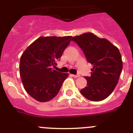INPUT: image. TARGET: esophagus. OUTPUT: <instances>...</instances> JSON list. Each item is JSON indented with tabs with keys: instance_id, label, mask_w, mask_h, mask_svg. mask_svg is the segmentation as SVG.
<instances>
[{
	"instance_id": "esophagus-1",
	"label": "esophagus",
	"mask_w": 133,
	"mask_h": 133,
	"mask_svg": "<svg viewBox=\"0 0 133 133\" xmlns=\"http://www.w3.org/2000/svg\"><path fill=\"white\" fill-rule=\"evenodd\" d=\"M72 76L74 77V78H78V77H80V75H72Z\"/></svg>"
}]
</instances>
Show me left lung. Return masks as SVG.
<instances>
[{
	"label": "left lung",
	"instance_id": "obj_1",
	"mask_svg": "<svg viewBox=\"0 0 133 133\" xmlns=\"http://www.w3.org/2000/svg\"><path fill=\"white\" fill-rule=\"evenodd\" d=\"M72 41L83 50L87 60L93 66L87 84L81 93L92 101L107 98L116 87L123 69L121 55L117 46L106 38L86 32L72 37Z\"/></svg>",
	"mask_w": 133,
	"mask_h": 133
}]
</instances>
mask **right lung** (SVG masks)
<instances>
[{
  "label": "right lung",
  "mask_w": 133,
  "mask_h": 133,
  "mask_svg": "<svg viewBox=\"0 0 133 133\" xmlns=\"http://www.w3.org/2000/svg\"><path fill=\"white\" fill-rule=\"evenodd\" d=\"M72 36H41L26 48L21 57L20 75L25 90L39 102L56 97L68 73L52 69Z\"/></svg>",
  "instance_id": "1"
}]
</instances>
